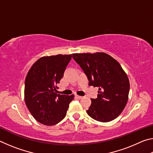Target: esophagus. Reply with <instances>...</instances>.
<instances>
[{
    "label": "esophagus",
    "instance_id": "esophagus-1",
    "mask_svg": "<svg viewBox=\"0 0 153 153\" xmlns=\"http://www.w3.org/2000/svg\"><path fill=\"white\" fill-rule=\"evenodd\" d=\"M76 98H78V99H81V98H82L83 97H81V96H78V95H76Z\"/></svg>",
    "mask_w": 153,
    "mask_h": 153
}]
</instances>
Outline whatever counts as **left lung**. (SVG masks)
Returning a JSON list of instances; mask_svg holds the SVG:
<instances>
[{
  "mask_svg": "<svg viewBox=\"0 0 153 153\" xmlns=\"http://www.w3.org/2000/svg\"><path fill=\"white\" fill-rule=\"evenodd\" d=\"M73 58L89 81V86L98 87L97 98L86 111L90 117L100 122L117 117L128 99L129 82L118 62L105 53H76Z\"/></svg>",
  "mask_w": 153,
  "mask_h": 153,
  "instance_id": "obj_1",
  "label": "left lung"
}]
</instances>
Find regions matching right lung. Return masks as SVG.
Instances as JSON below:
<instances>
[{
  "label": "right lung",
  "mask_w": 153,
  "mask_h": 153,
  "mask_svg": "<svg viewBox=\"0 0 153 153\" xmlns=\"http://www.w3.org/2000/svg\"><path fill=\"white\" fill-rule=\"evenodd\" d=\"M71 55L43 56L31 67L25 80V102L35 120L46 126L58 123L66 116L74 96L57 94Z\"/></svg>",
  "instance_id": "add662e5"
}]
</instances>
